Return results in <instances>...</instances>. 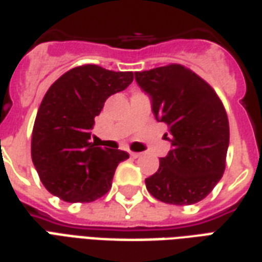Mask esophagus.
I'll return each instance as SVG.
<instances>
[{"label":"esophagus","mask_w":262,"mask_h":262,"mask_svg":"<svg viewBox=\"0 0 262 262\" xmlns=\"http://www.w3.org/2000/svg\"><path fill=\"white\" fill-rule=\"evenodd\" d=\"M129 155H130V157H133V159L140 157V153H137V151H129Z\"/></svg>","instance_id":"obj_1"}]
</instances>
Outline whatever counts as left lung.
Segmentation results:
<instances>
[{
	"label": "left lung",
	"mask_w": 262,
	"mask_h": 262,
	"mask_svg": "<svg viewBox=\"0 0 262 262\" xmlns=\"http://www.w3.org/2000/svg\"><path fill=\"white\" fill-rule=\"evenodd\" d=\"M139 88L150 98L151 112L167 125V156L147 177L157 200L188 206L199 203L220 182L226 169L230 127L224 106L206 80L182 65L136 72Z\"/></svg>",
	"instance_id": "1"
}]
</instances>
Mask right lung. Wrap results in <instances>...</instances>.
<instances>
[{
    "label": "right lung",
    "instance_id": "add662e5",
    "mask_svg": "<svg viewBox=\"0 0 262 262\" xmlns=\"http://www.w3.org/2000/svg\"><path fill=\"white\" fill-rule=\"evenodd\" d=\"M132 80V72L83 65L62 75L45 93L32 130L31 156L51 194L68 203H89L112 187L115 170L129 155L92 143L91 130L106 99L125 91Z\"/></svg>",
    "mask_w": 262,
    "mask_h": 262
}]
</instances>
